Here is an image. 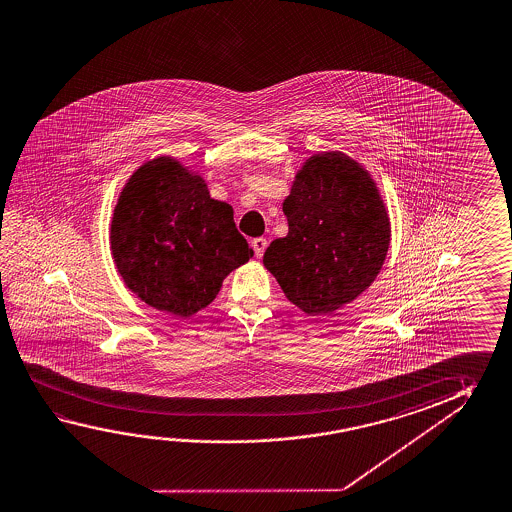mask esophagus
Returning a JSON list of instances; mask_svg holds the SVG:
<instances>
[{"label":"esophagus","mask_w":512,"mask_h":512,"mask_svg":"<svg viewBox=\"0 0 512 512\" xmlns=\"http://www.w3.org/2000/svg\"><path fill=\"white\" fill-rule=\"evenodd\" d=\"M266 246H268V241L264 239V237H257V239H253L252 248L253 252H255V257H262L264 252H266Z\"/></svg>","instance_id":"34e87169"}]
</instances>
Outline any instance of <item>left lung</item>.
Segmentation results:
<instances>
[{
    "mask_svg": "<svg viewBox=\"0 0 512 512\" xmlns=\"http://www.w3.org/2000/svg\"><path fill=\"white\" fill-rule=\"evenodd\" d=\"M285 237L264 253V266L289 302L327 316L353 302L386 260L391 223L377 184L341 151L312 155L284 200Z\"/></svg>",
    "mask_w": 512,
    "mask_h": 512,
    "instance_id": "1",
    "label": "left lung"
}]
</instances>
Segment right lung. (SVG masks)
Masks as SVG:
<instances>
[{"label":"right lung","mask_w":512,"mask_h":512,"mask_svg":"<svg viewBox=\"0 0 512 512\" xmlns=\"http://www.w3.org/2000/svg\"><path fill=\"white\" fill-rule=\"evenodd\" d=\"M110 250L126 287L157 310L189 318L253 257L234 209L173 157L144 162L119 194Z\"/></svg>","instance_id":"right-lung-1"}]
</instances>
